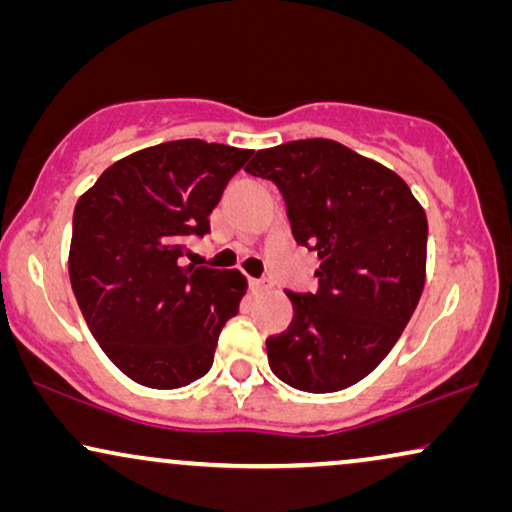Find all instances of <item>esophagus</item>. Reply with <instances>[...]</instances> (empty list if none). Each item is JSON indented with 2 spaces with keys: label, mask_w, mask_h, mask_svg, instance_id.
<instances>
[{
  "label": "esophagus",
  "mask_w": 512,
  "mask_h": 512,
  "mask_svg": "<svg viewBox=\"0 0 512 512\" xmlns=\"http://www.w3.org/2000/svg\"><path fill=\"white\" fill-rule=\"evenodd\" d=\"M251 289H254V291H268L270 282H265V279H251Z\"/></svg>",
  "instance_id": "34e87169"
}]
</instances>
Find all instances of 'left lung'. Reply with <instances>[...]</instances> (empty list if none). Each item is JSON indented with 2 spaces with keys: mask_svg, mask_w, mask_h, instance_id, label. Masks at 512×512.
Segmentation results:
<instances>
[{
  "mask_svg": "<svg viewBox=\"0 0 512 512\" xmlns=\"http://www.w3.org/2000/svg\"><path fill=\"white\" fill-rule=\"evenodd\" d=\"M275 181L291 233L317 251V293H293L270 335V370L293 389L331 394L373 373L415 312L426 279V223L408 184L333 139L261 149L244 167Z\"/></svg>",
  "mask_w": 512,
  "mask_h": 512,
  "instance_id": "8db88e82",
  "label": "left lung"
}]
</instances>
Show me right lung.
Listing matches in <instances>:
<instances>
[{"mask_svg":"<svg viewBox=\"0 0 512 512\" xmlns=\"http://www.w3.org/2000/svg\"><path fill=\"white\" fill-rule=\"evenodd\" d=\"M251 149L177 139L135 151L76 202L69 279L111 363L151 389L209 373L221 328L240 310V270L181 265Z\"/></svg>","mask_w":512,"mask_h":512,"instance_id":"1","label":"right lung"}]
</instances>
